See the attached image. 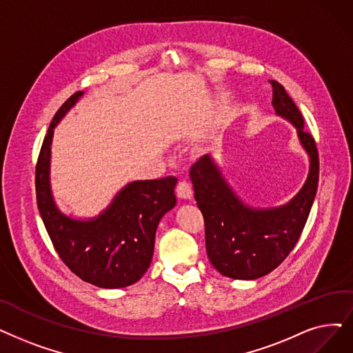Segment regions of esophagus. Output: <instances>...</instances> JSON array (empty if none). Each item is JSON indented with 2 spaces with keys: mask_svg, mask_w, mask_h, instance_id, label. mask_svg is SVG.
Returning <instances> with one entry per match:
<instances>
[{
  "mask_svg": "<svg viewBox=\"0 0 353 353\" xmlns=\"http://www.w3.org/2000/svg\"><path fill=\"white\" fill-rule=\"evenodd\" d=\"M176 194L180 197V199H192L193 196V190H192V186L189 185V183L186 180H180L177 183L176 186Z\"/></svg>",
  "mask_w": 353,
  "mask_h": 353,
  "instance_id": "1",
  "label": "esophagus"
}]
</instances>
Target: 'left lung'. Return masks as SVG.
Returning a JSON list of instances; mask_svg holds the SVG:
<instances>
[{
    "label": "left lung",
    "mask_w": 353,
    "mask_h": 353,
    "mask_svg": "<svg viewBox=\"0 0 353 353\" xmlns=\"http://www.w3.org/2000/svg\"><path fill=\"white\" fill-rule=\"evenodd\" d=\"M272 85L275 114L288 119L310 157L301 190L280 208L254 209L241 202L209 156L190 168L194 199L205 219L206 252L212 265L235 280H255L277 268L294 248L307 222L319 183V152L312 134L304 131L301 112L277 81Z\"/></svg>",
    "instance_id": "1"
}]
</instances>
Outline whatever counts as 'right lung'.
I'll return each mask as SVG.
<instances>
[{"label":"right lung","instance_id":"right-lung-1","mask_svg":"<svg viewBox=\"0 0 353 353\" xmlns=\"http://www.w3.org/2000/svg\"><path fill=\"white\" fill-rule=\"evenodd\" d=\"M82 95L76 92L60 106L44 137L36 164L37 208L56 252L73 274L101 288H122L139 281L150 267L159 222L176 205L177 179L132 181L94 219L60 212L49 176L53 130Z\"/></svg>","mask_w":353,"mask_h":353}]
</instances>
